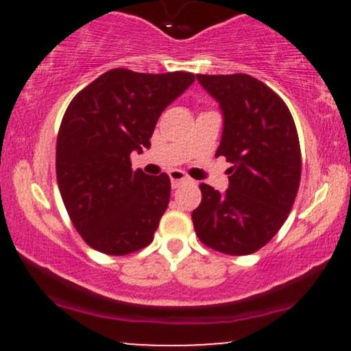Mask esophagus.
Returning <instances> with one entry per match:
<instances>
[{
  "instance_id": "1",
  "label": "esophagus",
  "mask_w": 351,
  "mask_h": 351,
  "mask_svg": "<svg viewBox=\"0 0 351 351\" xmlns=\"http://www.w3.org/2000/svg\"><path fill=\"white\" fill-rule=\"evenodd\" d=\"M168 176H170L173 188H178L181 183H184V181L189 180L188 176L184 175V171H181V170H171L170 173H168Z\"/></svg>"
}]
</instances>
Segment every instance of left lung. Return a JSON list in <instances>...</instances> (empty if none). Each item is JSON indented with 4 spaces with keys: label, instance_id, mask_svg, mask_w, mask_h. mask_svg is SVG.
<instances>
[{
    "label": "left lung",
    "instance_id": "8db88e82",
    "mask_svg": "<svg viewBox=\"0 0 351 351\" xmlns=\"http://www.w3.org/2000/svg\"><path fill=\"white\" fill-rule=\"evenodd\" d=\"M219 104L223 135L216 156H226L224 193L201 183L203 199L193 226L203 244L229 256H247L265 245L291 213L300 183L295 123L279 95L247 74H196Z\"/></svg>",
    "mask_w": 351,
    "mask_h": 351
}]
</instances>
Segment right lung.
Masks as SVG:
<instances>
[{
  "label": "right lung",
  "mask_w": 351,
  "mask_h": 351,
  "mask_svg": "<svg viewBox=\"0 0 351 351\" xmlns=\"http://www.w3.org/2000/svg\"><path fill=\"white\" fill-rule=\"evenodd\" d=\"M195 82L191 72L140 74L112 69L67 107L56 147L64 206L84 241L125 256L153 241L170 203L167 173L132 170V152L150 148L162 112Z\"/></svg>",
  "instance_id": "obj_1"
}]
</instances>
